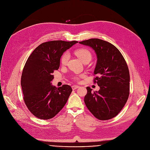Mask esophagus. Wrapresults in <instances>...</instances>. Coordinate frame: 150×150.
<instances>
[{
  "mask_svg": "<svg viewBox=\"0 0 150 150\" xmlns=\"http://www.w3.org/2000/svg\"><path fill=\"white\" fill-rule=\"evenodd\" d=\"M79 87H80V86H77V85H73V86H71V87H72L73 90L77 89V88H78Z\"/></svg>",
  "mask_w": 150,
  "mask_h": 150,
  "instance_id": "esophagus-1",
  "label": "esophagus"
}]
</instances>
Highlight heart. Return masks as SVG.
Instances as JSON below:
<instances>
[{
	"instance_id": "obj_1",
	"label": "heart",
	"mask_w": 150,
	"mask_h": 150,
	"mask_svg": "<svg viewBox=\"0 0 150 150\" xmlns=\"http://www.w3.org/2000/svg\"><path fill=\"white\" fill-rule=\"evenodd\" d=\"M75 54L83 63H84L87 60H91L92 58V55L91 52L86 48L77 49L75 51ZM69 57L70 55L67 52H64L62 55L60 59V62L63 66H65L67 64Z\"/></svg>"
}]
</instances>
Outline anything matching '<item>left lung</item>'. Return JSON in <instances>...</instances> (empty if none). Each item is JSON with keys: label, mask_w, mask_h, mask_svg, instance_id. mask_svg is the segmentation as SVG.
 <instances>
[{"label": "left lung", "mask_w": 150, "mask_h": 150, "mask_svg": "<svg viewBox=\"0 0 150 150\" xmlns=\"http://www.w3.org/2000/svg\"><path fill=\"white\" fill-rule=\"evenodd\" d=\"M92 48L97 56L94 79L100 87L98 92H92L87 87L84 103L89 110L99 120L106 121L116 116L124 108L129 95L130 76L125 59L113 44L109 42L92 38L79 42Z\"/></svg>", "instance_id": "left-lung-1"}]
</instances>
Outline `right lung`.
Returning a JSON list of instances; mask_svg holds the SVG:
<instances>
[{
	"mask_svg": "<svg viewBox=\"0 0 150 150\" xmlns=\"http://www.w3.org/2000/svg\"><path fill=\"white\" fill-rule=\"evenodd\" d=\"M76 41H51L42 43L29 55L21 76L23 100L29 110L37 117L46 120L60 111L72 92L67 84L57 88L51 84L52 73L59 67L63 52Z\"/></svg>",
	"mask_w": 150,
	"mask_h": 150,
	"instance_id": "1",
	"label": "right lung"
}]
</instances>
